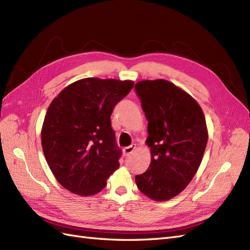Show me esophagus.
Here are the masks:
<instances>
[{"label":"esophagus","instance_id":"obj_1","mask_svg":"<svg viewBox=\"0 0 250 250\" xmlns=\"http://www.w3.org/2000/svg\"><path fill=\"white\" fill-rule=\"evenodd\" d=\"M135 148H137V146H135L134 144H132V145H130V146L125 147V148L123 149V152H124L125 155H129V154L133 153V151L135 150Z\"/></svg>","mask_w":250,"mask_h":250}]
</instances>
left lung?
<instances>
[{"label": "left lung", "instance_id": "1", "mask_svg": "<svg viewBox=\"0 0 250 250\" xmlns=\"http://www.w3.org/2000/svg\"><path fill=\"white\" fill-rule=\"evenodd\" d=\"M148 120L151 163L135 176L139 190L155 201L175 197L191 183L201 164L208 128L200 105L183 88L165 79L134 86Z\"/></svg>", "mask_w": 250, "mask_h": 250}]
</instances>
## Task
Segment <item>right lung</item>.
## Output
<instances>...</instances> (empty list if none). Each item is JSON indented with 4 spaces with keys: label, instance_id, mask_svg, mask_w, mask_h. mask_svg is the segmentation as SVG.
<instances>
[{
    "label": "right lung",
    "instance_id": "add662e5",
    "mask_svg": "<svg viewBox=\"0 0 250 250\" xmlns=\"http://www.w3.org/2000/svg\"><path fill=\"white\" fill-rule=\"evenodd\" d=\"M131 80L84 78L54 98L42 128V146L58 183L80 196L99 193L119 168L121 150L110 116Z\"/></svg>",
    "mask_w": 250,
    "mask_h": 250
}]
</instances>
